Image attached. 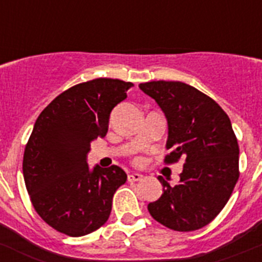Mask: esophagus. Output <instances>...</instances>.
Listing matches in <instances>:
<instances>
[{
  "mask_svg": "<svg viewBox=\"0 0 262 262\" xmlns=\"http://www.w3.org/2000/svg\"><path fill=\"white\" fill-rule=\"evenodd\" d=\"M143 180V176L140 173H131L128 174V181H140Z\"/></svg>",
  "mask_w": 262,
  "mask_h": 262,
  "instance_id": "1",
  "label": "esophagus"
}]
</instances>
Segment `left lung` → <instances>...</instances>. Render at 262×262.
<instances>
[{"mask_svg":"<svg viewBox=\"0 0 262 262\" xmlns=\"http://www.w3.org/2000/svg\"><path fill=\"white\" fill-rule=\"evenodd\" d=\"M139 88L168 120L166 164L184 160L180 184L148 205L155 221L180 232L200 230L222 211L239 180V144L228 115L214 99L180 81H151Z\"/></svg>","mask_w":262,"mask_h":262,"instance_id":"obj_1","label":"left lung"}]
</instances>
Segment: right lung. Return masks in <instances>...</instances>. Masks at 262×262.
<instances>
[{
    "label": "right lung",
    "instance_id": "add662e5",
    "mask_svg": "<svg viewBox=\"0 0 262 262\" xmlns=\"http://www.w3.org/2000/svg\"><path fill=\"white\" fill-rule=\"evenodd\" d=\"M133 86L114 78L86 81L59 94L36 119L23 155V178L35 211L59 232L77 237L107 222L127 174L117 165L90 170L86 156Z\"/></svg>",
    "mask_w": 262,
    "mask_h": 262
}]
</instances>
